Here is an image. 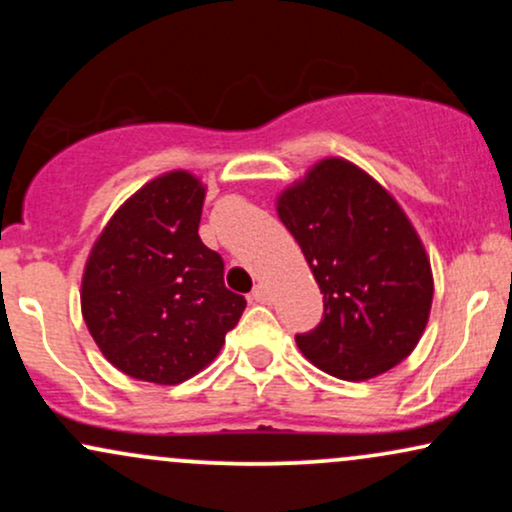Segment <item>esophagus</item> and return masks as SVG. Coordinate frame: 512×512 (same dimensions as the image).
<instances>
[{
    "label": "esophagus",
    "mask_w": 512,
    "mask_h": 512,
    "mask_svg": "<svg viewBox=\"0 0 512 512\" xmlns=\"http://www.w3.org/2000/svg\"><path fill=\"white\" fill-rule=\"evenodd\" d=\"M250 298H252V301H255V303H269V291H267V286L257 284L255 289H252Z\"/></svg>",
    "instance_id": "34e87169"
}]
</instances>
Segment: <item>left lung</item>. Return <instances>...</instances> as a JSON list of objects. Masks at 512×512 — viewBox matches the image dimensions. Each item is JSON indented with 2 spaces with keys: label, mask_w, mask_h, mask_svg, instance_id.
Masks as SVG:
<instances>
[{
  "label": "left lung",
  "mask_w": 512,
  "mask_h": 512,
  "mask_svg": "<svg viewBox=\"0 0 512 512\" xmlns=\"http://www.w3.org/2000/svg\"><path fill=\"white\" fill-rule=\"evenodd\" d=\"M320 286V325L296 334L317 368L368 380L404 361L428 322L433 276L404 211L354 163L327 158L276 204Z\"/></svg>",
  "instance_id": "left-lung-1"
}]
</instances>
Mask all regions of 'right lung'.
I'll return each instance as SVG.
<instances>
[{
  "mask_svg": "<svg viewBox=\"0 0 512 512\" xmlns=\"http://www.w3.org/2000/svg\"><path fill=\"white\" fill-rule=\"evenodd\" d=\"M204 187L185 170L151 180L115 211L93 245L81 310L122 373L178 385L216 358L245 298L223 284V260L199 238Z\"/></svg>",
  "mask_w": 512,
  "mask_h": 512,
  "instance_id": "right-lung-1",
  "label": "right lung"
}]
</instances>
